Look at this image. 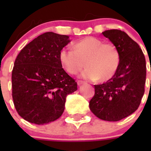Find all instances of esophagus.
Returning <instances> with one entry per match:
<instances>
[{
    "label": "esophagus",
    "mask_w": 151,
    "mask_h": 151,
    "mask_svg": "<svg viewBox=\"0 0 151 151\" xmlns=\"http://www.w3.org/2000/svg\"><path fill=\"white\" fill-rule=\"evenodd\" d=\"M85 83V82L83 81V80H77V85H81L82 84H83V83Z\"/></svg>",
    "instance_id": "34e87169"
}]
</instances>
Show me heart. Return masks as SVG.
Returning a JSON list of instances; mask_svg holds the SVG:
<instances>
[{"mask_svg":"<svg viewBox=\"0 0 151 151\" xmlns=\"http://www.w3.org/2000/svg\"><path fill=\"white\" fill-rule=\"evenodd\" d=\"M62 67L70 74H77L85 65L83 78L107 81L116 73L121 61L118 47L104 43L101 39L88 36L73 44V49L66 47L59 53Z\"/></svg>","mask_w":151,"mask_h":151,"instance_id":"obj_1","label":"heart"}]
</instances>
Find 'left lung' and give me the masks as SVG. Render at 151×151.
I'll return each instance as SVG.
<instances>
[{"label":"left lung","mask_w":151,"mask_h":151,"mask_svg":"<svg viewBox=\"0 0 151 151\" xmlns=\"http://www.w3.org/2000/svg\"><path fill=\"white\" fill-rule=\"evenodd\" d=\"M103 36L118 47L120 65L115 75L101 85H95L89 102L91 112L99 118L118 121L134 112L145 93V58L138 44L121 30H105Z\"/></svg>","instance_id":"left-lung-1"}]
</instances>
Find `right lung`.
<instances>
[{"label":"right lung","mask_w":151,"mask_h":151,"mask_svg":"<svg viewBox=\"0 0 151 151\" xmlns=\"http://www.w3.org/2000/svg\"><path fill=\"white\" fill-rule=\"evenodd\" d=\"M68 36L47 32L18 54L12 73V98L17 113L41 125L60 118L66 97L77 90L75 80L62 68L59 53Z\"/></svg>","instance_id":"add662e5"}]
</instances>
